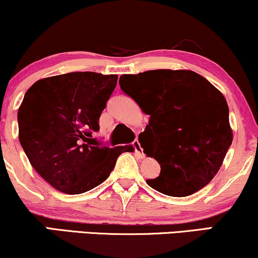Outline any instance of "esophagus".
<instances>
[{
	"mask_svg": "<svg viewBox=\"0 0 258 258\" xmlns=\"http://www.w3.org/2000/svg\"><path fill=\"white\" fill-rule=\"evenodd\" d=\"M132 145H133V148H135L136 153L138 155V157L139 158H144L145 156H144V153H143V149L140 148V143L138 142V140H135V142L132 143Z\"/></svg>",
	"mask_w": 258,
	"mask_h": 258,
	"instance_id": "34e87169",
	"label": "esophagus"
}]
</instances>
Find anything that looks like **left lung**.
I'll use <instances>...</instances> for the list:
<instances>
[{
  "label": "left lung",
  "instance_id": "1",
  "mask_svg": "<svg viewBox=\"0 0 258 258\" xmlns=\"http://www.w3.org/2000/svg\"><path fill=\"white\" fill-rule=\"evenodd\" d=\"M120 80L123 93L150 115L139 143L161 174L146 183L176 198L210 183L233 139L223 94L191 70H150Z\"/></svg>",
  "mask_w": 258,
  "mask_h": 258
}]
</instances>
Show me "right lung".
Listing matches in <instances>:
<instances>
[{"label": "right lung", "mask_w": 258, "mask_h": 258, "mask_svg": "<svg viewBox=\"0 0 258 258\" xmlns=\"http://www.w3.org/2000/svg\"><path fill=\"white\" fill-rule=\"evenodd\" d=\"M118 82V75L70 73L41 78L18 110L19 140L35 171L64 194H82L108 177L132 145L107 148L91 131Z\"/></svg>", "instance_id": "1"}]
</instances>
